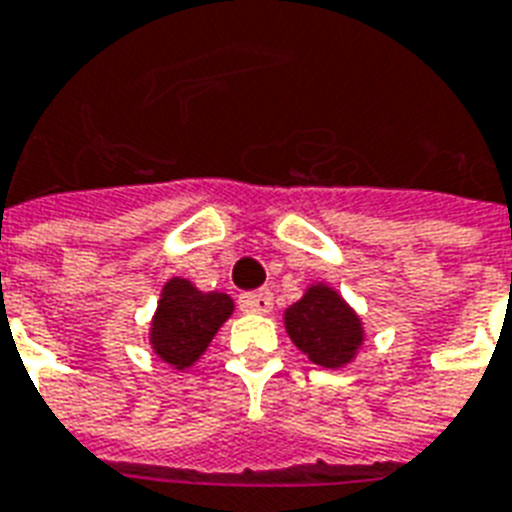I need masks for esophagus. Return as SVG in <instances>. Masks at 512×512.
I'll return each instance as SVG.
<instances>
[{
	"instance_id": "34e87169",
	"label": "esophagus",
	"mask_w": 512,
	"mask_h": 512,
	"mask_svg": "<svg viewBox=\"0 0 512 512\" xmlns=\"http://www.w3.org/2000/svg\"><path fill=\"white\" fill-rule=\"evenodd\" d=\"M239 306L241 311H247V314H271L273 295L268 290L249 292V295H241Z\"/></svg>"
}]
</instances>
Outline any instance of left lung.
Wrapping results in <instances>:
<instances>
[{"mask_svg": "<svg viewBox=\"0 0 512 512\" xmlns=\"http://www.w3.org/2000/svg\"><path fill=\"white\" fill-rule=\"evenodd\" d=\"M284 330L308 360L330 370L357 360L365 343L360 314L325 282L308 284L303 298L284 311Z\"/></svg>", "mask_w": 512, "mask_h": 512, "instance_id": "left-lung-1", "label": "left lung"}]
</instances>
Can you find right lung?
I'll use <instances>...</instances> for the list:
<instances>
[{"label": "right lung", "mask_w": 512, "mask_h": 512, "mask_svg": "<svg viewBox=\"0 0 512 512\" xmlns=\"http://www.w3.org/2000/svg\"><path fill=\"white\" fill-rule=\"evenodd\" d=\"M225 292H201L190 279L171 276L150 322V349L174 370L193 368L233 314Z\"/></svg>", "instance_id": "obj_1"}]
</instances>
